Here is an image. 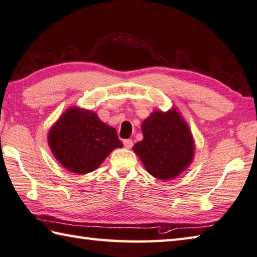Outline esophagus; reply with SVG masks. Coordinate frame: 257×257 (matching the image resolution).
Returning <instances> with one entry per match:
<instances>
[{"label":"esophagus","instance_id":"34e87169","mask_svg":"<svg viewBox=\"0 0 257 257\" xmlns=\"http://www.w3.org/2000/svg\"><path fill=\"white\" fill-rule=\"evenodd\" d=\"M123 145L126 149H131V148L133 147V141L131 140V139H126V140L123 141Z\"/></svg>","mask_w":257,"mask_h":257}]
</instances>
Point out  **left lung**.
I'll list each match as a JSON object with an SVG mask.
<instances>
[{"instance_id": "1", "label": "left lung", "mask_w": 257, "mask_h": 257, "mask_svg": "<svg viewBox=\"0 0 257 257\" xmlns=\"http://www.w3.org/2000/svg\"><path fill=\"white\" fill-rule=\"evenodd\" d=\"M141 128L143 140L133 150L152 176L170 179L187 168L194 155V142L178 111H155Z\"/></svg>"}]
</instances>
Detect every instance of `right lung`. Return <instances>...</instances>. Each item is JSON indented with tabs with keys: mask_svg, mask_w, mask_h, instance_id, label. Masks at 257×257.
I'll return each mask as SVG.
<instances>
[{
	"mask_svg": "<svg viewBox=\"0 0 257 257\" xmlns=\"http://www.w3.org/2000/svg\"><path fill=\"white\" fill-rule=\"evenodd\" d=\"M48 143L55 158L76 174L93 172L112 150L123 147L115 128L79 108L63 114L49 132Z\"/></svg>",
	"mask_w": 257,
	"mask_h": 257,
	"instance_id": "add662e5",
	"label": "right lung"
}]
</instances>
